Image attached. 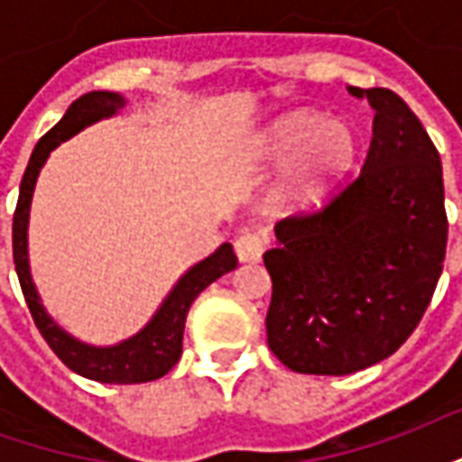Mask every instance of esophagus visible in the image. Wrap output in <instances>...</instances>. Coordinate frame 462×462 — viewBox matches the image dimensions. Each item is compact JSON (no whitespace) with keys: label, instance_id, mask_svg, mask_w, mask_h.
I'll return each mask as SVG.
<instances>
[{"label":"esophagus","instance_id":"1","mask_svg":"<svg viewBox=\"0 0 462 462\" xmlns=\"http://www.w3.org/2000/svg\"><path fill=\"white\" fill-rule=\"evenodd\" d=\"M235 252L240 262H260L262 252H264V240L257 232H245L235 240Z\"/></svg>","mask_w":462,"mask_h":462}]
</instances>
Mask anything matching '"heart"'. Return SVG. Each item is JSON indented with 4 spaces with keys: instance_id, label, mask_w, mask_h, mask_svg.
I'll return each instance as SVG.
<instances>
[{
    "instance_id": "1",
    "label": "heart",
    "mask_w": 462,
    "mask_h": 462,
    "mask_svg": "<svg viewBox=\"0 0 462 462\" xmlns=\"http://www.w3.org/2000/svg\"><path fill=\"white\" fill-rule=\"evenodd\" d=\"M356 155V135L344 118H321L314 111L282 116L262 133L254 162L262 171L287 168L277 185L284 208H310L344 178Z\"/></svg>"
}]
</instances>
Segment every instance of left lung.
Returning a JSON list of instances; mask_svg holds the SVG:
<instances>
[{"instance_id":"8db88e82","label":"left lung","mask_w":462,"mask_h":462,"mask_svg":"<svg viewBox=\"0 0 462 462\" xmlns=\"http://www.w3.org/2000/svg\"><path fill=\"white\" fill-rule=\"evenodd\" d=\"M374 108L364 168L321 212L274 225L267 341L297 374L346 376L413 334L443 272V168L406 101L348 86Z\"/></svg>"}]
</instances>
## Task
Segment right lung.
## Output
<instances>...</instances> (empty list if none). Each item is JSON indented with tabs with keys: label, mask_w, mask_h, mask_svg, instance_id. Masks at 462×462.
Instances as JSON below:
<instances>
[{
	"label": "right lung",
	"mask_w": 462,
	"mask_h": 462,
	"mask_svg": "<svg viewBox=\"0 0 462 462\" xmlns=\"http://www.w3.org/2000/svg\"><path fill=\"white\" fill-rule=\"evenodd\" d=\"M121 108H125V98L121 94H114V91L84 94L69 106L64 118L36 143L29 165H26L24 178H22V185H19L12 242H14L16 277H19V284L24 291L26 307L34 317L36 329L42 331V337L56 356L61 358L71 371H76L79 376L91 378V381L145 383V381L165 376L178 364L182 354L185 317L190 311L192 301L198 300V294L205 287H210L215 280H220L222 274H227L237 267V257L232 252L230 242L220 245L210 257L192 264L190 270L172 284V290L168 291V297L162 300L151 321L138 334L118 341L114 346H94V344H86V341L76 339L69 331L61 329L44 310L34 280H32V267H29V212H32L36 178L44 168V162L49 161V155L56 145H61L71 135L94 125V123L111 118Z\"/></svg>",
	"instance_id": "right-lung-1"
}]
</instances>
